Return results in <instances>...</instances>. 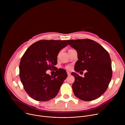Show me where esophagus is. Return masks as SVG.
<instances>
[{
  "label": "esophagus",
  "instance_id": "obj_1",
  "mask_svg": "<svg viewBox=\"0 0 125 125\" xmlns=\"http://www.w3.org/2000/svg\"><path fill=\"white\" fill-rule=\"evenodd\" d=\"M67 73L68 76H70V75H71V73H70V72H69V71H67Z\"/></svg>",
  "mask_w": 125,
  "mask_h": 125
}]
</instances>
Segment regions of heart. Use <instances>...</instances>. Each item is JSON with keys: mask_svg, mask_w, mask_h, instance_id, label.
Listing matches in <instances>:
<instances>
[{"mask_svg": "<svg viewBox=\"0 0 125 125\" xmlns=\"http://www.w3.org/2000/svg\"><path fill=\"white\" fill-rule=\"evenodd\" d=\"M66 68L67 69L70 70V69H71V66H70V65H68V66H67L66 67Z\"/></svg>", "mask_w": 125, "mask_h": 125, "instance_id": "heart-1", "label": "heart"}]
</instances>
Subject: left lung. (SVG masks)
<instances>
[{
    "label": "left lung",
    "mask_w": 125,
    "mask_h": 125,
    "mask_svg": "<svg viewBox=\"0 0 125 125\" xmlns=\"http://www.w3.org/2000/svg\"><path fill=\"white\" fill-rule=\"evenodd\" d=\"M76 49L79 60L75 65L77 72L83 73V78L73 72L75 78L72 89L75 95L83 101H92L101 96L106 91L112 76L109 54L100 44L90 39L67 40Z\"/></svg>",
    "instance_id": "left-lung-1"
}]
</instances>
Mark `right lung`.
Here are the masks:
<instances>
[{
  "mask_svg": "<svg viewBox=\"0 0 125 125\" xmlns=\"http://www.w3.org/2000/svg\"><path fill=\"white\" fill-rule=\"evenodd\" d=\"M68 45L66 41L41 40L31 44L23 55L19 65V76L28 95L39 101L54 98L67 77L65 69H56L59 51ZM56 71L51 76L47 70Z\"/></svg>",
  "mask_w": 125,
  "mask_h": 125,
  "instance_id": "obj_1",
  "label": "right lung"
}]
</instances>
